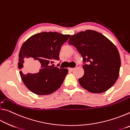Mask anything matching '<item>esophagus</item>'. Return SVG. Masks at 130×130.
I'll use <instances>...</instances> for the list:
<instances>
[{
	"mask_svg": "<svg viewBox=\"0 0 130 130\" xmlns=\"http://www.w3.org/2000/svg\"><path fill=\"white\" fill-rule=\"evenodd\" d=\"M74 69V68H69V70H70V71H71V72L73 71Z\"/></svg>",
	"mask_w": 130,
	"mask_h": 130,
	"instance_id": "34e87169",
	"label": "esophagus"
}]
</instances>
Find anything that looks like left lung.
Returning a JSON list of instances; mask_svg holds the SVG:
<instances>
[{
    "label": "left lung",
    "instance_id": "obj_1",
    "mask_svg": "<svg viewBox=\"0 0 130 130\" xmlns=\"http://www.w3.org/2000/svg\"><path fill=\"white\" fill-rule=\"evenodd\" d=\"M68 43L83 57L84 74L78 82L83 88L100 93L115 84L121 61L118 50L111 41L100 32L87 30L70 36Z\"/></svg>",
    "mask_w": 130,
    "mask_h": 130
}]
</instances>
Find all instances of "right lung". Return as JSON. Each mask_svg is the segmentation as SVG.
<instances>
[{
    "instance_id": "obj_1",
    "label": "right lung",
    "mask_w": 130,
    "mask_h": 130,
    "mask_svg": "<svg viewBox=\"0 0 130 130\" xmlns=\"http://www.w3.org/2000/svg\"><path fill=\"white\" fill-rule=\"evenodd\" d=\"M70 37L57 32H42L34 34L22 46L19 54L18 68L23 83L30 91L46 95L57 91L64 81L68 70L54 67V60H59L61 47ZM35 61H34V60ZM37 62L36 67L32 63ZM60 65L58 63L57 66Z\"/></svg>"
}]
</instances>
